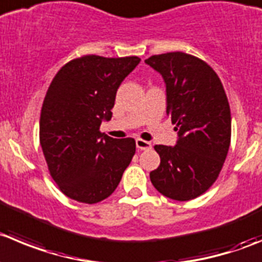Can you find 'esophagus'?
<instances>
[{"label":"esophagus","mask_w":262,"mask_h":262,"mask_svg":"<svg viewBox=\"0 0 262 262\" xmlns=\"http://www.w3.org/2000/svg\"><path fill=\"white\" fill-rule=\"evenodd\" d=\"M136 148H138L139 150H149V149H151V144L149 143V141L136 139Z\"/></svg>","instance_id":"34e87169"}]
</instances>
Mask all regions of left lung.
Segmentation results:
<instances>
[{"mask_svg":"<svg viewBox=\"0 0 262 262\" xmlns=\"http://www.w3.org/2000/svg\"><path fill=\"white\" fill-rule=\"evenodd\" d=\"M145 63L166 84V113L176 123V145H156L154 188L175 201L196 198L217 179L228 156L231 117L225 90L208 64L185 52L154 55Z\"/></svg>","mask_w":262,"mask_h":262,"instance_id":"left-lung-1","label":"left lung"}]
</instances>
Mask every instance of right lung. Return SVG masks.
<instances>
[{
  "mask_svg": "<svg viewBox=\"0 0 262 262\" xmlns=\"http://www.w3.org/2000/svg\"><path fill=\"white\" fill-rule=\"evenodd\" d=\"M140 63L138 56L87 55L56 73L45 96L39 143L60 190L82 203L108 198L135 154V140L100 133L112 118L119 84Z\"/></svg>",
  "mask_w": 262,
  "mask_h": 262,
  "instance_id": "1",
  "label": "right lung"
}]
</instances>
